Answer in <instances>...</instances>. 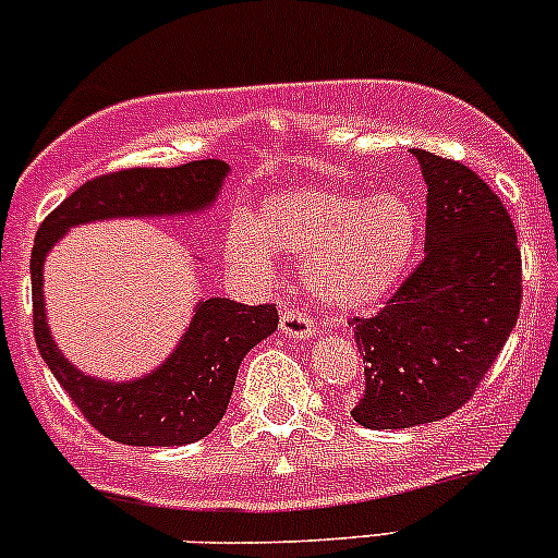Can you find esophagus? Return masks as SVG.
I'll return each instance as SVG.
<instances>
[{
  "label": "esophagus",
  "mask_w": 558,
  "mask_h": 558,
  "mask_svg": "<svg viewBox=\"0 0 558 558\" xmlns=\"http://www.w3.org/2000/svg\"><path fill=\"white\" fill-rule=\"evenodd\" d=\"M280 331H283L286 337H294V340H307V337L315 335V324L311 320V315L286 307V311L280 313Z\"/></svg>",
  "instance_id": "1"
}]
</instances>
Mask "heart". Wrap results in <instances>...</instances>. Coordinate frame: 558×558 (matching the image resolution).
Listing matches in <instances>:
<instances>
[{"instance_id": "1", "label": "heart", "mask_w": 558, "mask_h": 558, "mask_svg": "<svg viewBox=\"0 0 558 558\" xmlns=\"http://www.w3.org/2000/svg\"><path fill=\"white\" fill-rule=\"evenodd\" d=\"M421 243V213L399 191L362 196L331 189H286L258 207L256 221L234 218L227 258L269 278L275 251L305 262L307 289L335 311L380 305L410 272Z\"/></svg>"}]
</instances>
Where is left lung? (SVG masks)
Segmentation results:
<instances>
[{
    "label": "left lung",
    "instance_id": "1",
    "mask_svg": "<svg viewBox=\"0 0 558 558\" xmlns=\"http://www.w3.org/2000/svg\"><path fill=\"white\" fill-rule=\"evenodd\" d=\"M426 180V247L373 318H353L367 429L456 413L508 342L521 311V247L499 196L470 167L415 148Z\"/></svg>",
    "mask_w": 558,
    "mask_h": 558
}]
</instances>
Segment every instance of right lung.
Returning a JSON list of instances; mask_svg holds the SVG:
<instances>
[{
  "mask_svg": "<svg viewBox=\"0 0 558 558\" xmlns=\"http://www.w3.org/2000/svg\"><path fill=\"white\" fill-rule=\"evenodd\" d=\"M227 174L221 159L118 170L83 183L39 223L29 264L39 356L88 424L123 446H189L210 435L227 413L245 353L278 329V311L221 296L202 300L165 364L137 380L110 384L81 373L53 342L43 300L45 256L81 223L202 213L216 202Z\"/></svg>",
  "mask_w": 558,
  "mask_h": 558,
  "instance_id": "add662e5",
  "label": "right lung"
}]
</instances>
